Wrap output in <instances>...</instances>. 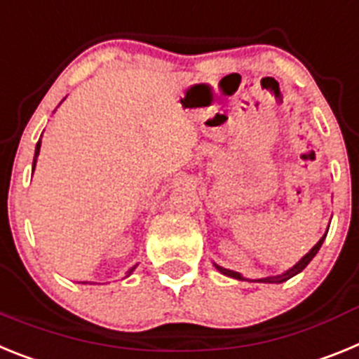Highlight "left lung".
Returning <instances> with one entry per match:
<instances>
[{
	"mask_svg": "<svg viewBox=\"0 0 359 359\" xmlns=\"http://www.w3.org/2000/svg\"><path fill=\"white\" fill-rule=\"evenodd\" d=\"M327 231H329V227H327ZM327 231H325V235L322 236V238L318 240V244L314 245L313 249H311L309 253L305 255V257H302L300 260L296 262L294 266L289 267L287 271H283L282 274H276V276H266V278L251 280V278H244V276H242V274H240V273H236V271L226 269V267L218 266V264H215V267H217V269L220 271V273H222V274H226V276H229V278H235V280H248V282H258V283H282V282H285V280H289V278H292V276H296V274H298V273H302V271H304L305 267L309 266V262L313 260L314 257H316V253H318V251H320V248H322L323 240H325V236H327Z\"/></svg>",
	"mask_w": 359,
	"mask_h": 359,
	"instance_id": "left-lung-1",
	"label": "left lung"
}]
</instances>
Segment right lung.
I'll return each mask as SVG.
<instances>
[{
  "label": "right lung",
  "instance_id": "obj_1",
  "mask_svg": "<svg viewBox=\"0 0 359 359\" xmlns=\"http://www.w3.org/2000/svg\"><path fill=\"white\" fill-rule=\"evenodd\" d=\"M39 149H41V137H39V141H37V144H36V154H34V162H32V173H34V170H36V162H37V157H39ZM135 267L137 266H133L132 269H128L126 276H130V274L135 271Z\"/></svg>",
  "mask_w": 359,
  "mask_h": 359
}]
</instances>
